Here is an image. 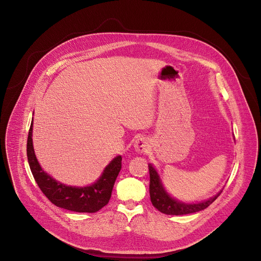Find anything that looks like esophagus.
<instances>
[{
    "mask_svg": "<svg viewBox=\"0 0 261 261\" xmlns=\"http://www.w3.org/2000/svg\"><path fill=\"white\" fill-rule=\"evenodd\" d=\"M135 149L139 153H146L150 149V145L147 139L139 138L135 142Z\"/></svg>",
    "mask_w": 261,
    "mask_h": 261,
    "instance_id": "obj_1",
    "label": "esophagus"
}]
</instances>
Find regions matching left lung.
<instances>
[{"mask_svg":"<svg viewBox=\"0 0 261 261\" xmlns=\"http://www.w3.org/2000/svg\"><path fill=\"white\" fill-rule=\"evenodd\" d=\"M149 174H150V199L152 204L160 212L167 215H186L191 213H196L205 207L209 206L220 194L222 191L218 192L215 196L209 198L207 200L197 202V203H185L173 198L169 193L165 190L163 183L160 179V176L156 170L149 165Z\"/></svg>","mask_w":261,"mask_h":261,"instance_id":"8db88e82","label":"left lung"}]
</instances>
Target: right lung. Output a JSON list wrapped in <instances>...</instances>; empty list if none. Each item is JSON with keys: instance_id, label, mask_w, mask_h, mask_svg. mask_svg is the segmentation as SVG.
Listing matches in <instances>:
<instances>
[{"instance_id": "add662e5", "label": "right lung", "mask_w": 261, "mask_h": 261, "mask_svg": "<svg viewBox=\"0 0 261 261\" xmlns=\"http://www.w3.org/2000/svg\"><path fill=\"white\" fill-rule=\"evenodd\" d=\"M33 122L28 136L27 155L32 174L41 191L57 206L78 213H95L105 206L111 197L116 178L121 170L118 155L105 168L99 179L90 186H67L50 177L40 167L33 147Z\"/></svg>"}]
</instances>
